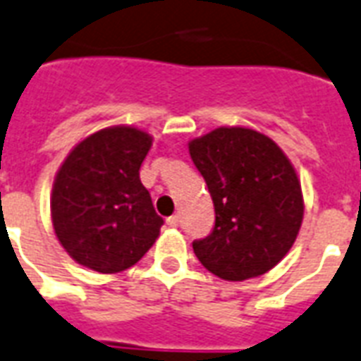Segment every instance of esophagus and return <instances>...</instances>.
Returning a JSON list of instances; mask_svg holds the SVG:
<instances>
[{"label": "esophagus", "instance_id": "obj_1", "mask_svg": "<svg viewBox=\"0 0 361 361\" xmlns=\"http://www.w3.org/2000/svg\"><path fill=\"white\" fill-rule=\"evenodd\" d=\"M167 226H171V228H177L178 226V214H173L167 219Z\"/></svg>", "mask_w": 361, "mask_h": 361}]
</instances>
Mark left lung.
Returning a JSON list of instances; mask_svg holds the SVG:
<instances>
[{"instance_id": "left-lung-1", "label": "left lung", "mask_w": 361, "mask_h": 361, "mask_svg": "<svg viewBox=\"0 0 361 361\" xmlns=\"http://www.w3.org/2000/svg\"><path fill=\"white\" fill-rule=\"evenodd\" d=\"M188 149L214 205L211 233L192 243L197 259L224 281L267 273L292 248L303 220L290 160L248 128H216Z\"/></svg>"}]
</instances>
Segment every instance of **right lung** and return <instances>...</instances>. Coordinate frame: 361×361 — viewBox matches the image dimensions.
I'll return each instance as SVG.
<instances>
[{
    "label": "right lung",
    "instance_id": "1",
    "mask_svg": "<svg viewBox=\"0 0 361 361\" xmlns=\"http://www.w3.org/2000/svg\"><path fill=\"white\" fill-rule=\"evenodd\" d=\"M152 137L116 126L86 137L54 178L50 212L67 254L97 273H118L147 254L164 219L154 211L139 169Z\"/></svg>",
    "mask_w": 361,
    "mask_h": 361
}]
</instances>
